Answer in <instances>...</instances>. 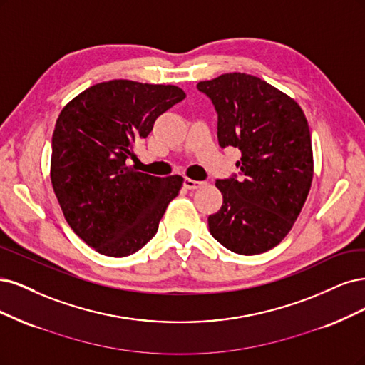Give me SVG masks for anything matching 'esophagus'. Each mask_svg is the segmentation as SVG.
Returning <instances> with one entry per match:
<instances>
[{
  "mask_svg": "<svg viewBox=\"0 0 365 365\" xmlns=\"http://www.w3.org/2000/svg\"><path fill=\"white\" fill-rule=\"evenodd\" d=\"M205 185H206L205 182H197V180L187 179V178H185V180H183V186L186 187V190H198V187H202Z\"/></svg>",
  "mask_w": 365,
  "mask_h": 365,
  "instance_id": "obj_1",
  "label": "esophagus"
}]
</instances>
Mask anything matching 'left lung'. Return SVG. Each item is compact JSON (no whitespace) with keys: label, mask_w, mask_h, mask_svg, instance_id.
<instances>
[{"label":"left lung","mask_w":365,"mask_h":365,"mask_svg":"<svg viewBox=\"0 0 365 365\" xmlns=\"http://www.w3.org/2000/svg\"><path fill=\"white\" fill-rule=\"evenodd\" d=\"M197 88L215 106L220 147L242 155L240 178L215 183L222 205L209 215V232L238 255L264 253L289 233L311 190L307 116L296 100L250 74H222Z\"/></svg>","instance_id":"1"}]
</instances>
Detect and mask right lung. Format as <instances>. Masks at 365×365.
<instances>
[{
    "mask_svg": "<svg viewBox=\"0 0 365 365\" xmlns=\"http://www.w3.org/2000/svg\"><path fill=\"white\" fill-rule=\"evenodd\" d=\"M186 97L174 85L133 80L97 83L69 101L56 121L50 175L63 217L78 238L112 257L155 237L179 195L182 175L156 178L128 165L163 112Z\"/></svg>",
    "mask_w": 365,
    "mask_h": 365,
    "instance_id": "obj_1",
    "label": "right lung"
}]
</instances>
